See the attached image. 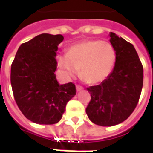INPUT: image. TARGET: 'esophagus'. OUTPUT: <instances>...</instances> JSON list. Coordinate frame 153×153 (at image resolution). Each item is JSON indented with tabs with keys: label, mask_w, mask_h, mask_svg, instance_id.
<instances>
[{
	"label": "esophagus",
	"mask_w": 153,
	"mask_h": 153,
	"mask_svg": "<svg viewBox=\"0 0 153 153\" xmlns=\"http://www.w3.org/2000/svg\"><path fill=\"white\" fill-rule=\"evenodd\" d=\"M76 91H77V92L82 91V90L83 89V88H82V87H81V86H79V85H76Z\"/></svg>",
	"instance_id": "obj_1"
}]
</instances>
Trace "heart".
<instances>
[{
	"mask_svg": "<svg viewBox=\"0 0 153 153\" xmlns=\"http://www.w3.org/2000/svg\"><path fill=\"white\" fill-rule=\"evenodd\" d=\"M117 61V51L109 42L88 40L68 48L67 53L56 58L57 66L66 78L79 73L88 84L102 82L111 74Z\"/></svg>",
	"mask_w": 153,
	"mask_h": 153,
	"instance_id": "b5f03b06",
	"label": "heart"
}]
</instances>
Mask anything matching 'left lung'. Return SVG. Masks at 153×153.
I'll list each match as a JSON object with an SVG mask.
<instances>
[{"label": "left lung", "mask_w": 153, "mask_h": 153, "mask_svg": "<svg viewBox=\"0 0 153 153\" xmlns=\"http://www.w3.org/2000/svg\"><path fill=\"white\" fill-rule=\"evenodd\" d=\"M109 36L117 51L116 65L100 84L87 88L91 100L86 108L91 122L106 127L119 124L131 115L143 86V66L134 47L115 33Z\"/></svg>", "instance_id": "left-lung-1"}]
</instances>
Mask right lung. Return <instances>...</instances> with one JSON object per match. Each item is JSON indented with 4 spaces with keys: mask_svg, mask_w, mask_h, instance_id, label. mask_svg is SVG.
I'll list each match as a JSON object with an SVG mask.
<instances>
[{
    "mask_svg": "<svg viewBox=\"0 0 153 153\" xmlns=\"http://www.w3.org/2000/svg\"><path fill=\"white\" fill-rule=\"evenodd\" d=\"M62 35L43 33L20 45L11 66L15 101L27 119L38 124L59 122L76 87L56 79V55Z\"/></svg>",
    "mask_w": 153,
    "mask_h": 153,
    "instance_id": "1",
    "label": "right lung"
}]
</instances>
